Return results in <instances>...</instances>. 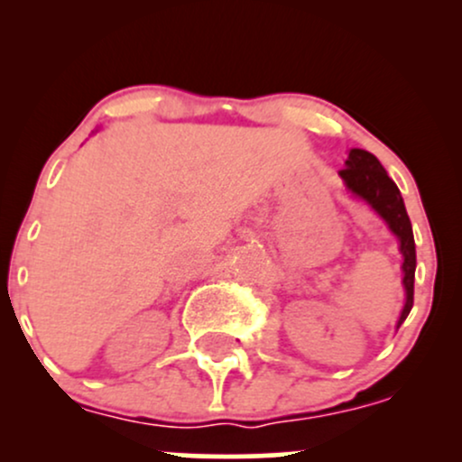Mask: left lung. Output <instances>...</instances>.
I'll use <instances>...</instances> for the list:
<instances>
[{"label": "left lung", "instance_id": "1", "mask_svg": "<svg viewBox=\"0 0 462 462\" xmlns=\"http://www.w3.org/2000/svg\"><path fill=\"white\" fill-rule=\"evenodd\" d=\"M343 178L346 187L365 199L371 208L375 210L383 219L389 224L391 232L400 238V252L404 256V289H406V304L402 310L397 328L404 323L408 312L412 309V295H415V267H417V254H415V238H412V226L408 219L404 199H402L400 189L384 167L380 164L374 153L365 150H349L346 167L338 171Z\"/></svg>", "mask_w": 462, "mask_h": 462}]
</instances>
